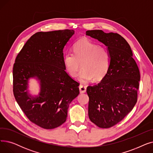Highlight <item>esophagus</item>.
<instances>
[{
    "mask_svg": "<svg viewBox=\"0 0 153 153\" xmlns=\"http://www.w3.org/2000/svg\"><path fill=\"white\" fill-rule=\"evenodd\" d=\"M86 89H87L86 86H85L84 85H79V91H80V92H81V94L85 93L86 92Z\"/></svg>",
    "mask_w": 153,
    "mask_h": 153,
    "instance_id": "esophagus-1",
    "label": "esophagus"
}]
</instances>
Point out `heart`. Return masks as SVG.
Wrapping results in <instances>:
<instances>
[{
	"instance_id": "1",
	"label": "heart",
	"mask_w": 153,
	"mask_h": 153,
	"mask_svg": "<svg viewBox=\"0 0 153 153\" xmlns=\"http://www.w3.org/2000/svg\"><path fill=\"white\" fill-rule=\"evenodd\" d=\"M73 52L63 56L64 68L72 77L78 75L81 67L82 70L79 79L82 82H89L92 79L99 81L105 77L110 68L111 57L107 48L87 38L79 40L73 46Z\"/></svg>"
}]
</instances>
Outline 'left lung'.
Here are the masks:
<instances>
[{"label":"left lung","mask_w":153,"mask_h":153,"mask_svg":"<svg viewBox=\"0 0 153 153\" xmlns=\"http://www.w3.org/2000/svg\"><path fill=\"white\" fill-rule=\"evenodd\" d=\"M86 35L107 47L110 66L100 82L88 86V114L97 126L108 128L117 124L132 110L137 102L140 74L130 46L118 33L101 30H88Z\"/></svg>","instance_id":"left-lung-1"}]
</instances>
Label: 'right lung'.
I'll return each mask as SVG.
<instances>
[{
  "instance_id": "add662e5",
  "label": "right lung",
  "mask_w": 153,
  "mask_h": 153,
  "mask_svg": "<svg viewBox=\"0 0 153 153\" xmlns=\"http://www.w3.org/2000/svg\"><path fill=\"white\" fill-rule=\"evenodd\" d=\"M73 30L38 32L31 36L16 58L13 68V94L31 122L53 129L66 122L69 104L79 94V84L65 71L63 50ZM35 78L37 95L29 92Z\"/></svg>"
}]
</instances>
